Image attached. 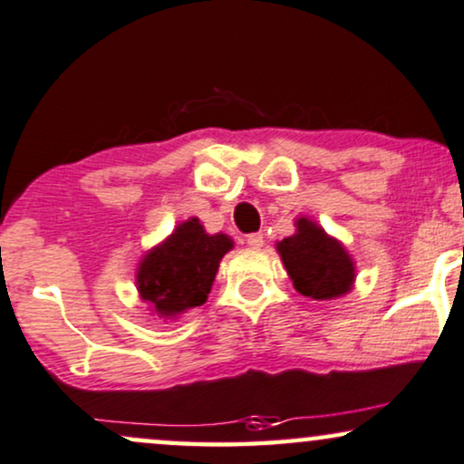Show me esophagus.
<instances>
[{
	"mask_svg": "<svg viewBox=\"0 0 464 464\" xmlns=\"http://www.w3.org/2000/svg\"><path fill=\"white\" fill-rule=\"evenodd\" d=\"M246 244L250 248H261L266 244L264 233H250V236L246 237Z\"/></svg>",
	"mask_w": 464,
	"mask_h": 464,
	"instance_id": "esophagus-1",
	"label": "esophagus"
}]
</instances>
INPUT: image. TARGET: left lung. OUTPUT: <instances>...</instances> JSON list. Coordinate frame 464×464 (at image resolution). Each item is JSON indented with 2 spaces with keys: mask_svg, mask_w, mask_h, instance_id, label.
<instances>
[{
  "mask_svg": "<svg viewBox=\"0 0 464 464\" xmlns=\"http://www.w3.org/2000/svg\"><path fill=\"white\" fill-rule=\"evenodd\" d=\"M294 225V236L276 242V250L295 292L311 300H337L353 292L356 266L348 248L311 218L298 216Z\"/></svg>",
  "mask_w": 464,
  "mask_h": 464,
  "instance_id": "8db88e82",
  "label": "left lung"
}]
</instances>
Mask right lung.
Returning <instances> with one entry per match:
<instances>
[{"label": "right lung", "instance_id": "obj_1", "mask_svg": "<svg viewBox=\"0 0 464 464\" xmlns=\"http://www.w3.org/2000/svg\"><path fill=\"white\" fill-rule=\"evenodd\" d=\"M233 248L227 233L205 231L198 218H188L164 242L147 250L136 270L138 298L161 320H177L208 303L222 256Z\"/></svg>", "mask_w": 464, "mask_h": 464}]
</instances>
